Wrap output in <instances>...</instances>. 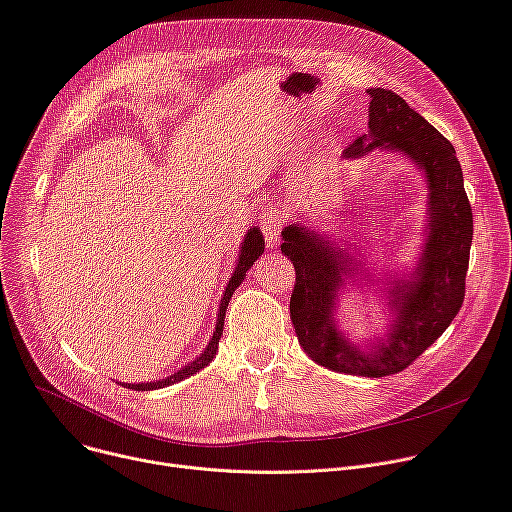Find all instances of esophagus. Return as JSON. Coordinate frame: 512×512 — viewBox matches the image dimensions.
<instances>
[{"label":"esophagus","instance_id":"obj_1","mask_svg":"<svg viewBox=\"0 0 512 512\" xmlns=\"http://www.w3.org/2000/svg\"><path fill=\"white\" fill-rule=\"evenodd\" d=\"M261 230H263V236L267 245L274 249L278 243H280V232H282V220L280 216L276 214H263L261 216Z\"/></svg>","mask_w":512,"mask_h":512}]
</instances>
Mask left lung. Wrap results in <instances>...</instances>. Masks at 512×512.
<instances>
[{
    "mask_svg": "<svg viewBox=\"0 0 512 512\" xmlns=\"http://www.w3.org/2000/svg\"><path fill=\"white\" fill-rule=\"evenodd\" d=\"M368 94V133L344 150V158L356 160L377 148L401 152L422 168L430 191L416 269L387 284L393 323L385 342L364 352L337 329V294L358 271L350 253L300 222L282 230V253L296 271L290 319L302 350L329 370L379 379L410 366L457 317L465 298L473 216L453 144L393 90L370 88Z\"/></svg>",
    "mask_w": 512,
    "mask_h": 512,
    "instance_id": "8db88e82",
    "label": "left lung"
}]
</instances>
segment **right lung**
I'll return each mask as SVG.
<instances>
[{
	"label": "right lung",
	"mask_w": 512,
	"mask_h": 512,
	"mask_svg": "<svg viewBox=\"0 0 512 512\" xmlns=\"http://www.w3.org/2000/svg\"><path fill=\"white\" fill-rule=\"evenodd\" d=\"M265 249V241H263V234L259 232V228H251L245 236V241L241 243V253H238V261H236V267L232 271V276L228 278V284H226V290L222 294V300H220V309H218V321H216V331L210 339V344L206 346V350H203L193 362H189L187 366H183L181 370H177L175 374H170V377H164L162 381H154V383H123V387L127 389H133V391H152V389H162V387H168V385H175L187 377H191V374L199 372L201 368H206L214 358H216V352H218V342L222 337V329H224V317H226V306L234 294V290L241 286V282L245 280L247 271L253 267V263L259 259V255L263 253Z\"/></svg>",
	"instance_id": "right-lung-1"
}]
</instances>
